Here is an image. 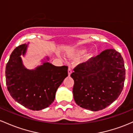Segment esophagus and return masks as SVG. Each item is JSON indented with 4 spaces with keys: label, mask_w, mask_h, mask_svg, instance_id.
I'll use <instances>...</instances> for the list:
<instances>
[{
    "label": "esophagus",
    "mask_w": 133,
    "mask_h": 133,
    "mask_svg": "<svg viewBox=\"0 0 133 133\" xmlns=\"http://www.w3.org/2000/svg\"><path fill=\"white\" fill-rule=\"evenodd\" d=\"M71 73H72V70H71V69L70 68H68V76H70V75L71 74Z\"/></svg>",
    "instance_id": "obj_1"
}]
</instances>
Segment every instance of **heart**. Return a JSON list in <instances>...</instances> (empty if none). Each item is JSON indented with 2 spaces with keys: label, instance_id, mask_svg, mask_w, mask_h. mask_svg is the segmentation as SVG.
Returning <instances> with one entry per match:
<instances>
[{
  "label": "heart",
  "instance_id": "b5f03b06",
  "mask_svg": "<svg viewBox=\"0 0 133 133\" xmlns=\"http://www.w3.org/2000/svg\"><path fill=\"white\" fill-rule=\"evenodd\" d=\"M87 50H88L87 48H86V47H80V48H78L76 49V50H75L74 55H75L76 56H82V55H84L85 53L87 51ZM90 58H91V55L90 54L87 55L85 56V58H84V62H89V61L90 59Z\"/></svg>",
  "mask_w": 133,
  "mask_h": 133
}]
</instances>
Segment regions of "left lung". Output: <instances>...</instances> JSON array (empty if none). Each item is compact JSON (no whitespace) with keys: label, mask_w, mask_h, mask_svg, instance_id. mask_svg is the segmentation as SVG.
<instances>
[{"label":"left lung","mask_w":133,"mask_h":133,"mask_svg":"<svg viewBox=\"0 0 133 133\" xmlns=\"http://www.w3.org/2000/svg\"><path fill=\"white\" fill-rule=\"evenodd\" d=\"M74 98L76 104L92 111L102 110L114 102L123 89L126 70L121 55L114 49L74 68Z\"/></svg>","instance_id":"left-lung-1"}]
</instances>
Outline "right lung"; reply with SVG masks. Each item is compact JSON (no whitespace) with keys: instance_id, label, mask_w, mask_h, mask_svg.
<instances>
[{"instance_id":"1","label":"right lung","mask_w":133,"mask_h":133,"mask_svg":"<svg viewBox=\"0 0 133 133\" xmlns=\"http://www.w3.org/2000/svg\"><path fill=\"white\" fill-rule=\"evenodd\" d=\"M29 43L16 48L5 68L6 85L12 97L26 108L40 111L54 101L57 89L68 76V66H56L49 62L50 57L41 59L40 65L32 70L24 65Z\"/></svg>"}]
</instances>
